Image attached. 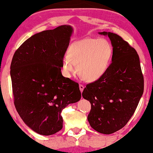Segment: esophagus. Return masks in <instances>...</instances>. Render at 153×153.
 Segmentation results:
<instances>
[{"mask_svg":"<svg viewBox=\"0 0 153 153\" xmlns=\"http://www.w3.org/2000/svg\"><path fill=\"white\" fill-rule=\"evenodd\" d=\"M79 90H80L81 92H82L83 90H84V86L83 84H79Z\"/></svg>","mask_w":153,"mask_h":153,"instance_id":"34e87169","label":"esophagus"}]
</instances>
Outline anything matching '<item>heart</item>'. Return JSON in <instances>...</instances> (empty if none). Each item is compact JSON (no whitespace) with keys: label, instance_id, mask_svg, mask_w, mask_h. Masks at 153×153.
Returning a JSON list of instances; mask_svg holds the SVG:
<instances>
[{"label":"heart","instance_id":"obj_1","mask_svg":"<svg viewBox=\"0 0 153 153\" xmlns=\"http://www.w3.org/2000/svg\"><path fill=\"white\" fill-rule=\"evenodd\" d=\"M113 54L110 42L104 38H91L76 41L71 45L68 56L64 57L62 68L67 76L76 71L84 79L94 82L104 76L108 69Z\"/></svg>","mask_w":153,"mask_h":153}]
</instances>
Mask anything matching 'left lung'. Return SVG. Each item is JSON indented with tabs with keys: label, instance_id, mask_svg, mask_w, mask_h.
I'll list each match as a JSON object with an SVG mask.
<instances>
[{
	"label": "left lung",
	"instance_id": "obj_1",
	"mask_svg": "<svg viewBox=\"0 0 153 153\" xmlns=\"http://www.w3.org/2000/svg\"><path fill=\"white\" fill-rule=\"evenodd\" d=\"M100 34L108 35L111 41L112 62L103 76L86 86L82 97L91 104L87 117L91 126L108 135L122 128L133 116L144 80L136 50L117 34Z\"/></svg>",
	"mask_w": 153,
	"mask_h": 153
}]
</instances>
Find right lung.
Here are the masks:
<instances>
[{
	"mask_svg": "<svg viewBox=\"0 0 153 153\" xmlns=\"http://www.w3.org/2000/svg\"><path fill=\"white\" fill-rule=\"evenodd\" d=\"M73 31L69 25L36 33L13 54L10 67L13 102L33 131L51 135L62 128L61 113L81 98L78 83L62 76V60Z\"/></svg>",
	"mask_w": 153,
	"mask_h": 153,
	"instance_id": "add662e5",
	"label": "right lung"
}]
</instances>
